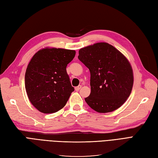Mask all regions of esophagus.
<instances>
[{
  "label": "esophagus",
  "instance_id": "obj_1",
  "mask_svg": "<svg viewBox=\"0 0 158 158\" xmlns=\"http://www.w3.org/2000/svg\"><path fill=\"white\" fill-rule=\"evenodd\" d=\"M81 85H79V86H77V87H75V91H78L81 88Z\"/></svg>",
  "mask_w": 158,
  "mask_h": 158
}]
</instances>
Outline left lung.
<instances>
[{
  "instance_id": "left-lung-1",
  "label": "left lung",
  "mask_w": 158,
  "mask_h": 158,
  "mask_svg": "<svg viewBox=\"0 0 158 158\" xmlns=\"http://www.w3.org/2000/svg\"><path fill=\"white\" fill-rule=\"evenodd\" d=\"M79 60L89 69L91 93L85 98L91 108L100 113L116 110L127 101L134 77L130 62L106 42H98L79 50Z\"/></svg>"
}]
</instances>
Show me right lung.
I'll return each instance as SVG.
<instances>
[{"label":"right lung","instance_id":"add662e5","mask_svg":"<svg viewBox=\"0 0 158 158\" xmlns=\"http://www.w3.org/2000/svg\"><path fill=\"white\" fill-rule=\"evenodd\" d=\"M73 50L46 47L38 51L27 65L25 86L29 101L42 113L56 112L74 91L67 73L75 56Z\"/></svg>","mask_w":158,"mask_h":158}]
</instances>
